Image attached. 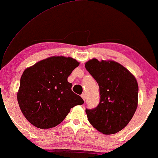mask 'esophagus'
<instances>
[{"mask_svg":"<svg viewBox=\"0 0 158 158\" xmlns=\"http://www.w3.org/2000/svg\"><path fill=\"white\" fill-rule=\"evenodd\" d=\"M81 97H82V98H83L84 101L85 100V94H82V95H81Z\"/></svg>","mask_w":158,"mask_h":158,"instance_id":"obj_1","label":"esophagus"}]
</instances>
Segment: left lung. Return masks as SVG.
I'll return each instance as SVG.
<instances>
[{"mask_svg": "<svg viewBox=\"0 0 158 158\" xmlns=\"http://www.w3.org/2000/svg\"><path fill=\"white\" fill-rule=\"evenodd\" d=\"M85 68L98 84L100 102L85 109L90 124L103 135L118 132L129 124L138 106V83L126 68L114 60L96 58L85 62Z\"/></svg>", "mask_w": 158, "mask_h": 158, "instance_id": "8db88e82", "label": "left lung"}]
</instances>
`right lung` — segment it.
I'll use <instances>...</instances> for the list:
<instances>
[{"instance_id":"obj_1","label":"right lung","mask_w":158,"mask_h":158,"mask_svg":"<svg viewBox=\"0 0 158 158\" xmlns=\"http://www.w3.org/2000/svg\"><path fill=\"white\" fill-rule=\"evenodd\" d=\"M80 64L75 59L52 56L23 71L17 100L25 118L40 129L60 124L71 108L83 104V98L71 90L68 77Z\"/></svg>"}]
</instances>
